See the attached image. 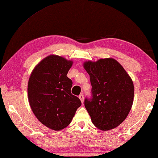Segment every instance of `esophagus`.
<instances>
[{"label": "esophagus", "mask_w": 158, "mask_h": 158, "mask_svg": "<svg viewBox=\"0 0 158 158\" xmlns=\"http://www.w3.org/2000/svg\"><path fill=\"white\" fill-rule=\"evenodd\" d=\"M79 99H80V101H81V102L83 103V102H84V95L82 94L80 95H79Z\"/></svg>", "instance_id": "esophagus-1"}]
</instances>
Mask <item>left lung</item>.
I'll return each instance as SVG.
<instances>
[{"label":"left lung","mask_w":158,"mask_h":158,"mask_svg":"<svg viewBox=\"0 0 158 158\" xmlns=\"http://www.w3.org/2000/svg\"><path fill=\"white\" fill-rule=\"evenodd\" d=\"M83 67L92 86V98L85 101L92 123L103 131L117 127L127 118L133 104L132 80L112 58L85 61Z\"/></svg>","instance_id":"8db88e82"}]
</instances>
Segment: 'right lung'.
I'll return each mask as SVG.
<instances>
[{
  "label": "right lung",
  "instance_id": "right-lung-1",
  "mask_svg": "<svg viewBox=\"0 0 158 158\" xmlns=\"http://www.w3.org/2000/svg\"><path fill=\"white\" fill-rule=\"evenodd\" d=\"M73 61L49 55L32 71L28 99L35 117L45 126L60 131L69 125L81 102L71 93L72 81L67 76Z\"/></svg>",
  "mask_w": 158,
  "mask_h": 158
}]
</instances>
